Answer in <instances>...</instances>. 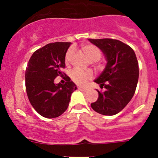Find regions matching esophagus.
I'll use <instances>...</instances> for the list:
<instances>
[{
    "mask_svg": "<svg viewBox=\"0 0 158 158\" xmlns=\"http://www.w3.org/2000/svg\"><path fill=\"white\" fill-rule=\"evenodd\" d=\"M78 89H79V90H81V91H87V90H88V89H87V88H81V87H79V88H78Z\"/></svg>",
    "mask_w": 158,
    "mask_h": 158,
    "instance_id": "esophagus-1",
    "label": "esophagus"
}]
</instances>
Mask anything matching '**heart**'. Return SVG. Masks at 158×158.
<instances>
[{
    "label": "heart",
    "instance_id": "heart-1",
    "mask_svg": "<svg viewBox=\"0 0 158 158\" xmlns=\"http://www.w3.org/2000/svg\"><path fill=\"white\" fill-rule=\"evenodd\" d=\"M81 50L88 60L90 61H97L99 60L102 56V52L95 45L87 44L81 46ZM73 49L70 48L65 55V62L68 63L70 59ZM70 78L73 82L79 85H83L93 77V73L90 70H82L80 69H74L70 73Z\"/></svg>",
    "mask_w": 158,
    "mask_h": 158
}]
</instances>
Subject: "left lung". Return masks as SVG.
<instances>
[{"label":"left lung","mask_w":158,"mask_h":158,"mask_svg":"<svg viewBox=\"0 0 158 158\" xmlns=\"http://www.w3.org/2000/svg\"><path fill=\"white\" fill-rule=\"evenodd\" d=\"M88 40L102 50L107 61L106 68L94 80L104 90H97L99 97L90 106L102 115H115L128 105L135 93L139 78L135 52L131 47L119 40Z\"/></svg>","instance_id":"obj_1"}]
</instances>
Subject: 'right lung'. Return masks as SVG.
<instances>
[{"label":"right lung","instance_id":"add662e5","mask_svg":"<svg viewBox=\"0 0 158 158\" xmlns=\"http://www.w3.org/2000/svg\"><path fill=\"white\" fill-rule=\"evenodd\" d=\"M70 42L50 43L32 54L25 72V85L29 100L42 117L55 118L67 110L77 85L70 77H63L64 85L55 84L54 79L65 75V55Z\"/></svg>","mask_w":158,"mask_h":158}]
</instances>
